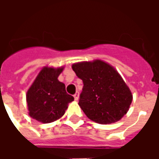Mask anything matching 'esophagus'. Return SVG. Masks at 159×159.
Returning a JSON list of instances; mask_svg holds the SVG:
<instances>
[{
    "label": "esophagus",
    "instance_id": "obj_1",
    "mask_svg": "<svg viewBox=\"0 0 159 159\" xmlns=\"http://www.w3.org/2000/svg\"><path fill=\"white\" fill-rule=\"evenodd\" d=\"M74 99H75V100H78V99H79V93H78V92H76V93L74 94Z\"/></svg>",
    "mask_w": 159,
    "mask_h": 159
}]
</instances>
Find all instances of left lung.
<instances>
[{"mask_svg": "<svg viewBox=\"0 0 159 159\" xmlns=\"http://www.w3.org/2000/svg\"><path fill=\"white\" fill-rule=\"evenodd\" d=\"M72 70L83 80L79 106L90 120L112 123L127 113L132 93L118 72L100 59L74 64Z\"/></svg>", "mask_w": 159, "mask_h": 159, "instance_id": "obj_1", "label": "left lung"}]
</instances>
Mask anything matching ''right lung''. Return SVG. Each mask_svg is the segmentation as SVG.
I'll list each match as a JSON object with an SVG mask.
<instances>
[{"label": "right lung", "mask_w": 159, "mask_h": 159, "mask_svg": "<svg viewBox=\"0 0 159 159\" xmlns=\"http://www.w3.org/2000/svg\"><path fill=\"white\" fill-rule=\"evenodd\" d=\"M62 68L44 67L36 76L26 94L29 114L43 123L62 117L74 98L66 93L65 84L58 80Z\"/></svg>", "instance_id": "add662e5"}]
</instances>
